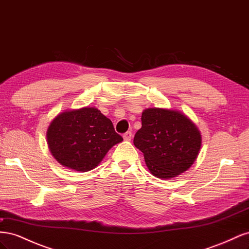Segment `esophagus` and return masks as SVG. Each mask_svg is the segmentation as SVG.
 Segmentation results:
<instances>
[{
    "mask_svg": "<svg viewBox=\"0 0 249 249\" xmlns=\"http://www.w3.org/2000/svg\"><path fill=\"white\" fill-rule=\"evenodd\" d=\"M132 132H126L125 134H124V139L125 140V141H131V139H132Z\"/></svg>",
    "mask_w": 249,
    "mask_h": 249,
    "instance_id": "esophagus-1",
    "label": "esophagus"
}]
</instances>
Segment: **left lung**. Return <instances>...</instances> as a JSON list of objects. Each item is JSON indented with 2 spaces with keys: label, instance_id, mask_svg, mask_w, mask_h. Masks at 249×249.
<instances>
[{
  "label": "left lung",
  "instance_id": "1",
  "mask_svg": "<svg viewBox=\"0 0 249 249\" xmlns=\"http://www.w3.org/2000/svg\"><path fill=\"white\" fill-rule=\"evenodd\" d=\"M134 145L143 153L152 175L173 178L189 169L201 147V134L183 112L168 108H146Z\"/></svg>",
  "mask_w": 249,
  "mask_h": 249
}]
</instances>
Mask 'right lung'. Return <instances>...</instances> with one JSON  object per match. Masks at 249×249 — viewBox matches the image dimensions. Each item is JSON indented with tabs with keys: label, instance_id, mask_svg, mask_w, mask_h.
<instances>
[{
	"label": "right lung",
	"instance_id": "obj_1",
	"mask_svg": "<svg viewBox=\"0 0 249 249\" xmlns=\"http://www.w3.org/2000/svg\"><path fill=\"white\" fill-rule=\"evenodd\" d=\"M123 140L111 120L89 106L60 112L47 131L52 156L63 167L79 172L94 169Z\"/></svg>",
	"mask_w": 249,
	"mask_h": 249
}]
</instances>
